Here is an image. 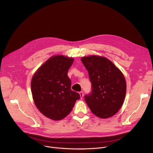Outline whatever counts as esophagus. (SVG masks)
Here are the masks:
<instances>
[{
  "instance_id": "obj_1",
  "label": "esophagus",
  "mask_w": 153,
  "mask_h": 153,
  "mask_svg": "<svg viewBox=\"0 0 153 153\" xmlns=\"http://www.w3.org/2000/svg\"><path fill=\"white\" fill-rule=\"evenodd\" d=\"M79 94H80V96H81V98L82 99L83 97H84V92L82 91H81V92H79Z\"/></svg>"
}]
</instances>
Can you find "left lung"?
<instances>
[{
    "label": "left lung",
    "instance_id": "left-lung-1",
    "mask_svg": "<svg viewBox=\"0 0 153 153\" xmlns=\"http://www.w3.org/2000/svg\"><path fill=\"white\" fill-rule=\"evenodd\" d=\"M81 61L92 85L91 92L84 96L87 105L100 118L114 115L121 108L125 97L124 76L110 60L102 56L83 57Z\"/></svg>",
    "mask_w": 153,
    "mask_h": 153
}]
</instances>
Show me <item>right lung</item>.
Instances as JSON below:
<instances>
[{
  "label": "right lung",
  "mask_w": 153,
  "mask_h": 153,
  "mask_svg": "<svg viewBox=\"0 0 153 153\" xmlns=\"http://www.w3.org/2000/svg\"><path fill=\"white\" fill-rule=\"evenodd\" d=\"M74 59L64 56L51 58L33 76L31 89L35 105L42 114L54 120L69 114L81 97L71 89L68 72Z\"/></svg>",
  "instance_id": "add662e5"
}]
</instances>
